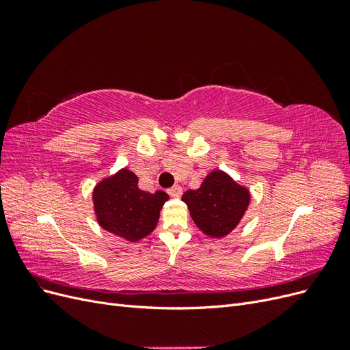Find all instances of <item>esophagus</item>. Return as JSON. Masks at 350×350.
<instances>
[{
	"mask_svg": "<svg viewBox=\"0 0 350 350\" xmlns=\"http://www.w3.org/2000/svg\"><path fill=\"white\" fill-rule=\"evenodd\" d=\"M167 194L171 196V197H175V198L181 197L183 196V188L179 187V185H174V187H171V188L167 189Z\"/></svg>",
	"mask_w": 350,
	"mask_h": 350,
	"instance_id": "obj_1",
	"label": "esophagus"
}]
</instances>
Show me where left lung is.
Segmentation results:
<instances>
[{
  "label": "left lung",
  "mask_w": 350,
  "mask_h": 350,
  "mask_svg": "<svg viewBox=\"0 0 350 350\" xmlns=\"http://www.w3.org/2000/svg\"><path fill=\"white\" fill-rule=\"evenodd\" d=\"M183 201L203 234L221 238L230 234L245 215L250 191L228 174L213 171L206 176L200 188L185 191Z\"/></svg>",
  "instance_id": "left-lung-1"
}]
</instances>
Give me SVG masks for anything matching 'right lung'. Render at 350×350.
<instances>
[{"label":"right lung","instance_id":"right-lung-1","mask_svg":"<svg viewBox=\"0 0 350 350\" xmlns=\"http://www.w3.org/2000/svg\"><path fill=\"white\" fill-rule=\"evenodd\" d=\"M169 196L139 188V178L129 169L105 178L93 189V204L99 225L126 241L135 242L153 232L161 208Z\"/></svg>","mask_w":350,"mask_h":350}]
</instances>
